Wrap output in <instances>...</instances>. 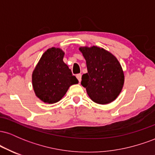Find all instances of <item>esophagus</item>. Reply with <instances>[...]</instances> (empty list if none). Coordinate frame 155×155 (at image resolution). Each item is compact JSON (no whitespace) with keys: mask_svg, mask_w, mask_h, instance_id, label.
<instances>
[{"mask_svg":"<svg viewBox=\"0 0 155 155\" xmlns=\"http://www.w3.org/2000/svg\"><path fill=\"white\" fill-rule=\"evenodd\" d=\"M76 78H77V79L79 80V81L80 82V81H81V75L80 74H76Z\"/></svg>","mask_w":155,"mask_h":155,"instance_id":"esophagus-1","label":"esophagus"}]
</instances>
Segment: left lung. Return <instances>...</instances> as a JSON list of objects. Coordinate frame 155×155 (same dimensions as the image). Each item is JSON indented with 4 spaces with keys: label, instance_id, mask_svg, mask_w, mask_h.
<instances>
[{
    "label": "left lung",
    "instance_id": "8db88e82",
    "mask_svg": "<svg viewBox=\"0 0 155 155\" xmlns=\"http://www.w3.org/2000/svg\"><path fill=\"white\" fill-rule=\"evenodd\" d=\"M79 49L87 68L81 84L86 88L90 98L101 105L116 100L124 83V71L119 60L111 52L97 46L80 47Z\"/></svg>",
    "mask_w": 155,
    "mask_h": 155
}]
</instances>
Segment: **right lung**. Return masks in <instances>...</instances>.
Segmentation results:
<instances>
[{
  "mask_svg": "<svg viewBox=\"0 0 155 155\" xmlns=\"http://www.w3.org/2000/svg\"><path fill=\"white\" fill-rule=\"evenodd\" d=\"M64 55L60 48H49L42 54L32 73L35 95L46 104L60 101L71 85L79 83L63 62Z\"/></svg>",
  "mask_w": 155,
  "mask_h": 155,
  "instance_id": "obj_1",
  "label": "right lung"
}]
</instances>
